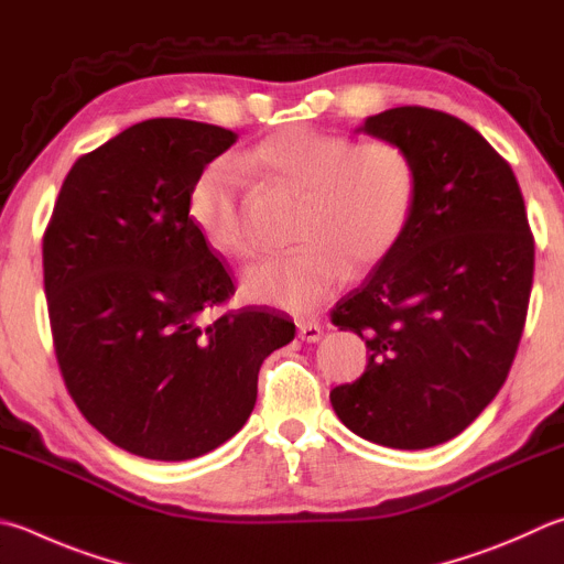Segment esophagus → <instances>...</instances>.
<instances>
[{
  "mask_svg": "<svg viewBox=\"0 0 564 564\" xmlns=\"http://www.w3.org/2000/svg\"><path fill=\"white\" fill-rule=\"evenodd\" d=\"M299 337H301V340H305V343L321 340V337H323L321 323H315V321H303V323H299Z\"/></svg>",
  "mask_w": 564,
  "mask_h": 564,
  "instance_id": "34e87169",
  "label": "esophagus"
}]
</instances>
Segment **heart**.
Listing matches in <instances>:
<instances>
[{
	"label": "heart",
	"instance_id": "obj_1",
	"mask_svg": "<svg viewBox=\"0 0 564 564\" xmlns=\"http://www.w3.org/2000/svg\"><path fill=\"white\" fill-rule=\"evenodd\" d=\"M243 162L279 187L303 194L301 251L251 265L241 279L249 303L311 313L355 271L380 265L402 241L419 194L416 162L387 138L357 142L345 132L289 126L259 142ZM187 217L214 251L249 259L259 249L249 202L229 160L194 180Z\"/></svg>",
	"mask_w": 564,
	"mask_h": 564
}]
</instances>
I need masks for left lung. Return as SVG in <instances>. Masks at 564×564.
Returning a JSON list of instances; mask_svg holds the SVG:
<instances>
[{
    "mask_svg": "<svg viewBox=\"0 0 564 564\" xmlns=\"http://www.w3.org/2000/svg\"><path fill=\"white\" fill-rule=\"evenodd\" d=\"M360 130L412 152L419 194L402 241L333 308V325L360 335L370 360L330 402L367 442L429 448L464 432L503 387L535 239L513 170L468 122L402 106Z\"/></svg>",
    "mask_w": 564,
    "mask_h": 564,
    "instance_id": "left-lung-1",
    "label": "left lung"
}]
</instances>
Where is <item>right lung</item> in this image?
<instances>
[{"label":"right lung","instance_id":"1","mask_svg":"<svg viewBox=\"0 0 564 564\" xmlns=\"http://www.w3.org/2000/svg\"><path fill=\"white\" fill-rule=\"evenodd\" d=\"M237 132L182 118L122 130L70 167L44 231L56 360L108 442L187 460L247 424L261 362L295 335L269 308L217 315L234 283L187 217L194 180Z\"/></svg>","mask_w":564,"mask_h":564}]
</instances>
